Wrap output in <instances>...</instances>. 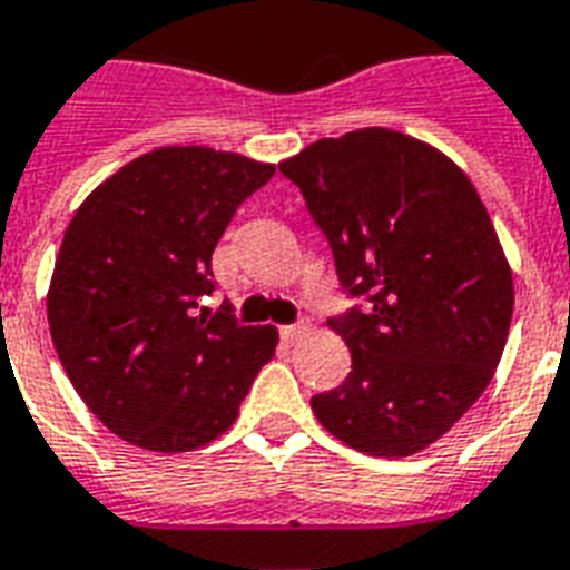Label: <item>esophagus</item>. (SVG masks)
<instances>
[{"label": "esophagus", "mask_w": 570, "mask_h": 570, "mask_svg": "<svg viewBox=\"0 0 570 570\" xmlns=\"http://www.w3.org/2000/svg\"><path fill=\"white\" fill-rule=\"evenodd\" d=\"M303 333H306V324H303V321H297V324L279 326V335H282V338H285V342H297V338Z\"/></svg>", "instance_id": "obj_1"}]
</instances>
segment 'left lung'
Masks as SVG:
<instances>
[{"mask_svg": "<svg viewBox=\"0 0 570 570\" xmlns=\"http://www.w3.org/2000/svg\"><path fill=\"white\" fill-rule=\"evenodd\" d=\"M333 249L351 347L317 422L374 458L425 449L473 407L509 338L511 271L470 178L431 145L365 127L279 166Z\"/></svg>", "mask_w": 570, "mask_h": 570, "instance_id": "obj_1", "label": "left lung"}]
</instances>
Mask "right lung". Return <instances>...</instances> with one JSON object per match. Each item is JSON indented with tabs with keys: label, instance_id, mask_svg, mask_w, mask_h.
I'll return each mask as SVG.
<instances>
[{
	"label": "right lung",
	"instance_id": "1",
	"mask_svg": "<svg viewBox=\"0 0 570 570\" xmlns=\"http://www.w3.org/2000/svg\"><path fill=\"white\" fill-rule=\"evenodd\" d=\"M273 166L160 148L100 184L70 219L47 317L73 390L112 434L189 452L232 428L276 351L273 326L207 312L210 255Z\"/></svg>",
	"mask_w": 570,
	"mask_h": 570
}]
</instances>
